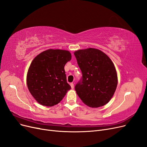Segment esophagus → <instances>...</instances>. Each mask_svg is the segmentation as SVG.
Returning a JSON list of instances; mask_svg holds the SVG:
<instances>
[{
	"label": "esophagus",
	"mask_w": 147,
	"mask_h": 147,
	"mask_svg": "<svg viewBox=\"0 0 147 147\" xmlns=\"http://www.w3.org/2000/svg\"><path fill=\"white\" fill-rule=\"evenodd\" d=\"M70 85H71V88H72V89H73V88H74V84H73V83H71V84H70Z\"/></svg>",
	"instance_id": "esophagus-1"
}]
</instances>
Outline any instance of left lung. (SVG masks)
Masks as SVG:
<instances>
[{
    "label": "left lung",
    "mask_w": 147,
    "mask_h": 147,
    "mask_svg": "<svg viewBox=\"0 0 147 147\" xmlns=\"http://www.w3.org/2000/svg\"><path fill=\"white\" fill-rule=\"evenodd\" d=\"M82 79L75 90L83 103L91 107L106 105L118 85L117 70L113 62L102 51L94 48L74 52Z\"/></svg>",
    "instance_id": "obj_1"
}]
</instances>
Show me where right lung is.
Returning a JSON list of instances; mask_svg holds the SVG:
<instances>
[{"mask_svg":"<svg viewBox=\"0 0 147 147\" xmlns=\"http://www.w3.org/2000/svg\"><path fill=\"white\" fill-rule=\"evenodd\" d=\"M71 59L69 51L51 49L38 54L32 61L26 76L27 86L38 103L53 106L71 89L64 69Z\"/></svg>","mask_w":147,"mask_h":147,"instance_id":"add662e5","label":"right lung"}]
</instances>
